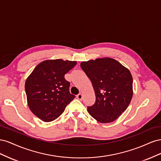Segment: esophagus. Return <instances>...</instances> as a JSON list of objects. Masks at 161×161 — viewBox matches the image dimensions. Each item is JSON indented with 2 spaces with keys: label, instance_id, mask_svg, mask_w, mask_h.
<instances>
[{
  "label": "esophagus",
  "instance_id": "34e87169",
  "mask_svg": "<svg viewBox=\"0 0 161 161\" xmlns=\"http://www.w3.org/2000/svg\"><path fill=\"white\" fill-rule=\"evenodd\" d=\"M76 97H77V99H79V100H82V94H81V93H79V95H78L77 96H76Z\"/></svg>",
  "mask_w": 161,
  "mask_h": 161
}]
</instances>
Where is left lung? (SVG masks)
<instances>
[{"mask_svg":"<svg viewBox=\"0 0 161 161\" xmlns=\"http://www.w3.org/2000/svg\"><path fill=\"white\" fill-rule=\"evenodd\" d=\"M89 78L95 102L87 108L89 114L102 124L118 119L128 108L133 96V79L130 71L111 58H97L80 63Z\"/></svg>","mask_w":161,"mask_h":161,"instance_id":"1","label":"left lung"}]
</instances>
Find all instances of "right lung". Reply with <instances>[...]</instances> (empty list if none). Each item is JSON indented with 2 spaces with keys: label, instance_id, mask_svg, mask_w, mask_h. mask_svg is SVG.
Segmentation results:
<instances>
[{
  "label": "right lung",
  "instance_id": "obj_1",
  "mask_svg": "<svg viewBox=\"0 0 161 161\" xmlns=\"http://www.w3.org/2000/svg\"><path fill=\"white\" fill-rule=\"evenodd\" d=\"M76 64V61L62 59L44 60L27 77L25 84L27 104L38 118L45 122L56 119L74 99L64 75Z\"/></svg>",
  "mask_w": 161,
  "mask_h": 161
}]
</instances>
